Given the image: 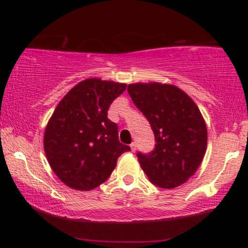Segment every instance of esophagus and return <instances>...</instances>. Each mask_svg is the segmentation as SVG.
<instances>
[{
    "mask_svg": "<svg viewBox=\"0 0 248 248\" xmlns=\"http://www.w3.org/2000/svg\"><path fill=\"white\" fill-rule=\"evenodd\" d=\"M130 150H132L133 153L136 150V143H135V142H133V143L130 144Z\"/></svg>",
    "mask_w": 248,
    "mask_h": 248,
    "instance_id": "34e87169",
    "label": "esophagus"
}]
</instances>
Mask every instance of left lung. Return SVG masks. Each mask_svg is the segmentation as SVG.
<instances>
[{"instance_id":"8db88e82","label":"left lung","mask_w":248,"mask_h":248,"mask_svg":"<svg viewBox=\"0 0 248 248\" xmlns=\"http://www.w3.org/2000/svg\"><path fill=\"white\" fill-rule=\"evenodd\" d=\"M128 93L155 135V149L138 160L155 186L173 189L184 184L203 161L207 129L197 105L175 85L136 82Z\"/></svg>"}]
</instances>
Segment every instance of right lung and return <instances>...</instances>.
I'll list each match as a JSON object with an SVG mask.
<instances>
[{"instance_id":"add662e5","label":"right lung","mask_w":248,"mask_h":248,"mask_svg":"<svg viewBox=\"0 0 248 248\" xmlns=\"http://www.w3.org/2000/svg\"><path fill=\"white\" fill-rule=\"evenodd\" d=\"M126 84L88 78L57 105L44 132L51 169L71 189L88 191L106 182L119 156L130 148L119 141L118 126L107 118Z\"/></svg>"}]
</instances>
